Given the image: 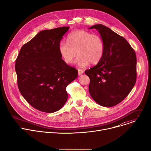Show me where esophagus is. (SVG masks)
<instances>
[{
	"instance_id": "obj_1",
	"label": "esophagus",
	"mask_w": 151,
	"mask_h": 151,
	"mask_svg": "<svg viewBox=\"0 0 151 151\" xmlns=\"http://www.w3.org/2000/svg\"><path fill=\"white\" fill-rule=\"evenodd\" d=\"M78 75H79V76L81 75H82V74L83 73V70H81L80 69H78Z\"/></svg>"
}]
</instances>
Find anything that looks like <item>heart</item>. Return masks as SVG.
Listing matches in <instances>:
<instances>
[{
	"instance_id": "1",
	"label": "heart",
	"mask_w": 151,
	"mask_h": 151,
	"mask_svg": "<svg viewBox=\"0 0 151 151\" xmlns=\"http://www.w3.org/2000/svg\"><path fill=\"white\" fill-rule=\"evenodd\" d=\"M58 50L64 63L71 64L78 54L77 64L85 67L89 63L94 65L100 61L104 53V44L100 35L78 30L68 35V42L60 43Z\"/></svg>"
}]
</instances>
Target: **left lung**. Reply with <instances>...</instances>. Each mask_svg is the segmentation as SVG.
<instances>
[{"label":"left lung","mask_w":151,"mask_h":151,"mask_svg":"<svg viewBox=\"0 0 151 151\" xmlns=\"http://www.w3.org/2000/svg\"><path fill=\"white\" fill-rule=\"evenodd\" d=\"M104 41V51L97 64L85 71L90 79L89 92L100 105L112 107L130 93L137 78L136 55L127 40L102 24L91 26Z\"/></svg>","instance_id":"left-lung-1"}]
</instances>
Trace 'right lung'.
<instances>
[{
	"instance_id": "add662e5",
	"label": "right lung",
	"mask_w": 151,
	"mask_h": 151,
	"mask_svg": "<svg viewBox=\"0 0 151 151\" xmlns=\"http://www.w3.org/2000/svg\"><path fill=\"white\" fill-rule=\"evenodd\" d=\"M69 27L39 32L21 47L15 68L19 91L36 109L46 113L60 110L68 99L67 86L78 70L64 63L58 50Z\"/></svg>"
}]
</instances>
